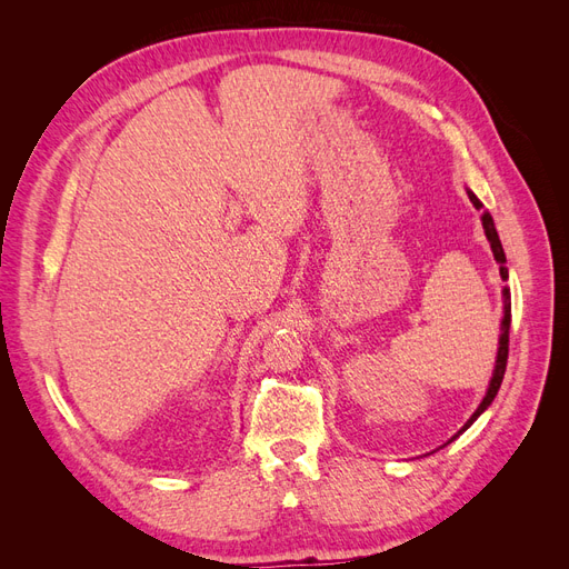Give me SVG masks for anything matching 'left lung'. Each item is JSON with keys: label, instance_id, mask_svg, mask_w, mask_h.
<instances>
[{"label": "left lung", "instance_id": "left-lung-1", "mask_svg": "<svg viewBox=\"0 0 569 569\" xmlns=\"http://www.w3.org/2000/svg\"><path fill=\"white\" fill-rule=\"evenodd\" d=\"M468 197H470V201L475 203V209H481V201H479L472 192H468ZM481 226H485V234H487L489 244H491L493 258H496L498 263H501V278H503V280H508V268L503 266V263H506V253H503L501 239H498V232H496V228H493V218H491V213H489V211L481 213ZM508 330H510V291H508V289H503V322H501V339H498V356H496L493 377H491V382H489L487 396H485V399H481L479 408L472 412V418L462 425V429H460L458 435H462L465 429H468V427H470V425L481 416V412H485V410L491 406V401L496 399L498 389H501L503 375H506V363H508ZM458 435H456V437H458ZM456 437H453V439H456ZM453 439H451V441H453Z\"/></svg>", "mask_w": 569, "mask_h": 569}]
</instances>
